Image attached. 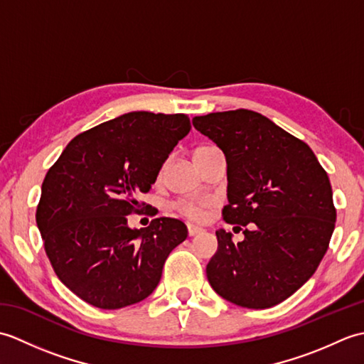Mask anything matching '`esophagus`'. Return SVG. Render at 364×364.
Instances as JSON below:
<instances>
[{"mask_svg":"<svg viewBox=\"0 0 364 364\" xmlns=\"http://www.w3.org/2000/svg\"><path fill=\"white\" fill-rule=\"evenodd\" d=\"M202 231H203L202 227H197V225H194V223H188V233H189V236H196L198 233H202Z\"/></svg>","mask_w":364,"mask_h":364,"instance_id":"esophagus-1","label":"esophagus"}]
</instances>
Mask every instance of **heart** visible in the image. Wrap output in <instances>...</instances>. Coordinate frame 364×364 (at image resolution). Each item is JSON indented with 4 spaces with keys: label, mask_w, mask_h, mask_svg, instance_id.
I'll return each mask as SVG.
<instances>
[{
    "label": "heart",
    "mask_w": 364,
    "mask_h": 364,
    "mask_svg": "<svg viewBox=\"0 0 364 364\" xmlns=\"http://www.w3.org/2000/svg\"><path fill=\"white\" fill-rule=\"evenodd\" d=\"M206 149L208 146H200V149L196 150V153ZM206 208H208L206 200H200V198H183L178 202V210L191 219H202Z\"/></svg>",
    "instance_id": "1"
}]
</instances>
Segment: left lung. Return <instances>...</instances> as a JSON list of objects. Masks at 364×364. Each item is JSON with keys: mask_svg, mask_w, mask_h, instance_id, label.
Returning <instances> with one entry per match:
<instances>
[{"mask_svg": "<svg viewBox=\"0 0 364 364\" xmlns=\"http://www.w3.org/2000/svg\"><path fill=\"white\" fill-rule=\"evenodd\" d=\"M192 123L225 154L223 219L252 223L237 244L230 231H215L208 282L237 306L280 304L310 280L328 249L336 211L327 172L305 142L255 111L211 112Z\"/></svg>", "mask_w": 364, "mask_h": 364, "instance_id": "left-lung-1", "label": "left lung"}]
</instances>
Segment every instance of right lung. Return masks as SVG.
Here are the masks:
<instances>
[{
  "label": "right lung",
  "mask_w": 364,
  "mask_h": 364,
  "mask_svg": "<svg viewBox=\"0 0 364 364\" xmlns=\"http://www.w3.org/2000/svg\"><path fill=\"white\" fill-rule=\"evenodd\" d=\"M189 131L184 114L128 112L76 136L48 170L37 227L54 272L84 301L119 310L156 289L188 227L158 218L137 230L127 215Z\"/></svg>",
  "instance_id": "right-lung-1"
}]
</instances>
